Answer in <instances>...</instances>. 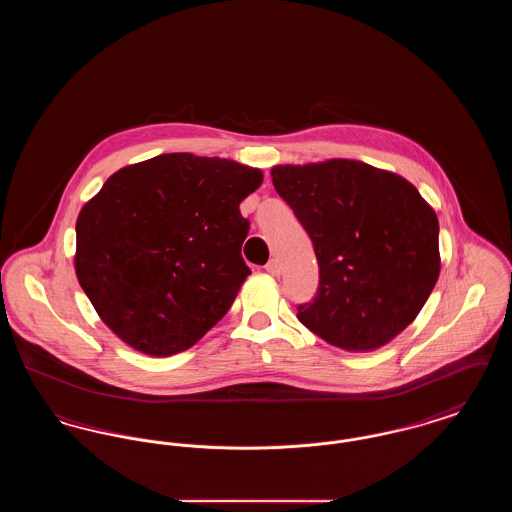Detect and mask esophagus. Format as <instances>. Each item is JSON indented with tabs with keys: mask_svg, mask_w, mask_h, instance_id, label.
<instances>
[{
	"mask_svg": "<svg viewBox=\"0 0 512 512\" xmlns=\"http://www.w3.org/2000/svg\"><path fill=\"white\" fill-rule=\"evenodd\" d=\"M265 270H267L268 274H272V276H278L280 274V263L276 259H272V261H268Z\"/></svg>",
	"mask_w": 512,
	"mask_h": 512,
	"instance_id": "obj_1",
	"label": "esophagus"
}]
</instances>
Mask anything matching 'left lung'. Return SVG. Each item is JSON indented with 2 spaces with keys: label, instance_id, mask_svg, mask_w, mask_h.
Instances as JSON below:
<instances>
[{
  "label": "left lung",
  "instance_id": "8db88e82",
  "mask_svg": "<svg viewBox=\"0 0 512 512\" xmlns=\"http://www.w3.org/2000/svg\"><path fill=\"white\" fill-rule=\"evenodd\" d=\"M278 195L315 245L318 290L297 318L345 351L401 334L438 282L436 211L409 180L353 159L276 165Z\"/></svg>",
  "mask_w": 512,
  "mask_h": 512
}]
</instances>
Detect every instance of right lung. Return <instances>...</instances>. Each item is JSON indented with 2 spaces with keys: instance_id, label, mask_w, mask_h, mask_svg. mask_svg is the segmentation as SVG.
I'll use <instances>...</instances> for the list:
<instances>
[{
  "instance_id": "obj_1",
  "label": "right lung",
  "mask_w": 512,
  "mask_h": 512,
  "mask_svg": "<svg viewBox=\"0 0 512 512\" xmlns=\"http://www.w3.org/2000/svg\"><path fill=\"white\" fill-rule=\"evenodd\" d=\"M263 172L165 153L111 174L76 220L74 268L99 318L130 347L169 357L201 340L251 274L240 203Z\"/></svg>"
}]
</instances>
